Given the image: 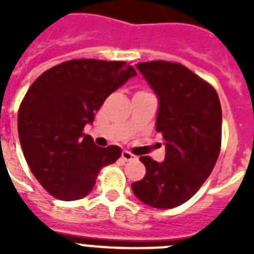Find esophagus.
<instances>
[{
  "label": "esophagus",
  "instance_id": "esophagus-1",
  "mask_svg": "<svg viewBox=\"0 0 254 254\" xmlns=\"http://www.w3.org/2000/svg\"><path fill=\"white\" fill-rule=\"evenodd\" d=\"M121 158H123L124 161H133V159H137V157H135V155L131 154L130 151L124 150V151H123V154H121Z\"/></svg>",
  "mask_w": 254,
  "mask_h": 254
}]
</instances>
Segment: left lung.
<instances>
[{"label":"left lung","instance_id":"obj_1","mask_svg":"<svg viewBox=\"0 0 254 254\" xmlns=\"http://www.w3.org/2000/svg\"><path fill=\"white\" fill-rule=\"evenodd\" d=\"M159 100L155 129L166 146L163 162L141 157L145 177L131 183L139 200L154 208L183 204L212 173L221 146V105L212 85L179 63L135 65Z\"/></svg>","mask_w":254,"mask_h":254}]
</instances>
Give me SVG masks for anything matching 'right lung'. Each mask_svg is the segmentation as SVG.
Returning <instances> with one entry per match:
<instances>
[{"label":"right lung","instance_id":"1","mask_svg":"<svg viewBox=\"0 0 254 254\" xmlns=\"http://www.w3.org/2000/svg\"><path fill=\"white\" fill-rule=\"evenodd\" d=\"M137 72L125 62L73 59L34 81L18 111V135L31 173L61 200L87 196L101 167L116 162L121 149L96 146L84 127L105 99Z\"/></svg>","mask_w":254,"mask_h":254}]
</instances>
